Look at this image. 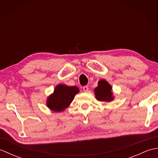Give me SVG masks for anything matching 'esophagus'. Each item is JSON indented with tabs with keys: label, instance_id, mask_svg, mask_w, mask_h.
I'll list each match as a JSON object with an SVG mask.
<instances>
[{
	"label": "esophagus",
	"instance_id": "obj_1",
	"mask_svg": "<svg viewBox=\"0 0 158 158\" xmlns=\"http://www.w3.org/2000/svg\"><path fill=\"white\" fill-rule=\"evenodd\" d=\"M83 91L84 92H88V89H89V88L88 86H84L83 88Z\"/></svg>",
	"mask_w": 158,
	"mask_h": 158
}]
</instances>
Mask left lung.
<instances>
[{
    "mask_svg": "<svg viewBox=\"0 0 158 158\" xmlns=\"http://www.w3.org/2000/svg\"><path fill=\"white\" fill-rule=\"evenodd\" d=\"M111 91V85L106 80L101 79L98 81V86L94 89L95 96L99 101L110 102L114 99Z\"/></svg>",
    "mask_w": 158,
    "mask_h": 158,
    "instance_id": "obj_1",
    "label": "left lung"
}]
</instances>
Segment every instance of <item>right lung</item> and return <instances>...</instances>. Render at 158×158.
Here are the masks:
<instances>
[{
    "instance_id": "obj_1",
    "label": "right lung",
    "mask_w": 158,
    "mask_h": 158,
    "mask_svg": "<svg viewBox=\"0 0 158 158\" xmlns=\"http://www.w3.org/2000/svg\"><path fill=\"white\" fill-rule=\"evenodd\" d=\"M79 92V89L76 86L60 84L56 87L54 92L47 99V106L53 111H62L70 105Z\"/></svg>"
}]
</instances>
